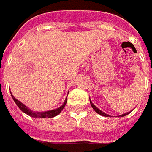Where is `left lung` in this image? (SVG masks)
<instances>
[{"label":"left lung","mask_w":152,"mask_h":152,"mask_svg":"<svg viewBox=\"0 0 152 152\" xmlns=\"http://www.w3.org/2000/svg\"><path fill=\"white\" fill-rule=\"evenodd\" d=\"M89 100H90V104H91V106H92V107L94 108V110L95 111V112H96V113H98L99 115H102V116H103V117H111L110 115L105 113H103L102 111H101V110L99 109V108H98V107L95 106L94 103L92 102V101H91V99H90V98H89ZM131 112H128V113H124V114H122V115H120V116H118V117H124V116H126L127 114H129Z\"/></svg>","instance_id":"obj_1"}]
</instances>
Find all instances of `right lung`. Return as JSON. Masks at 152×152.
<instances>
[{"mask_svg": "<svg viewBox=\"0 0 152 152\" xmlns=\"http://www.w3.org/2000/svg\"><path fill=\"white\" fill-rule=\"evenodd\" d=\"M11 94V93H10ZM11 97L13 98L14 102L16 103V105L19 107V108L21 110L23 113H25L27 115H29L31 118H54L55 116H57L58 114L62 112V110L64 109V107H65L66 102H67V98L64 100V102L63 103L61 106L54 110H50V111H45V112H34L30 109L28 107H26L24 103H22L21 102H20L19 100H17L16 98H15L14 96L11 94Z\"/></svg>", "mask_w": 152, "mask_h": 152, "instance_id": "right-lung-1", "label": "right lung"}]
</instances>
